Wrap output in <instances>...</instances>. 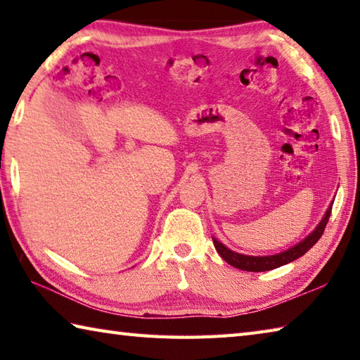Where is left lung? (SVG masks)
<instances>
[{
    "instance_id": "left-lung-1",
    "label": "left lung",
    "mask_w": 360,
    "mask_h": 360,
    "mask_svg": "<svg viewBox=\"0 0 360 360\" xmlns=\"http://www.w3.org/2000/svg\"><path fill=\"white\" fill-rule=\"evenodd\" d=\"M330 209H333V202L329 204L326 214L323 215L321 221L316 224V228L311 232V234L306 236L297 245H293L292 248L285 251H281L278 255L271 256H248V255H240V252H236L229 250L228 246H224L221 242H218L215 237H212L214 246L218 255H220L226 262L232 266H236L238 270L243 271H269L273 269H278V266H283L285 264H290L298 257L304 256L306 252L312 248V246L320 240L323 231L326 228V223L329 220Z\"/></svg>"
}]
</instances>
